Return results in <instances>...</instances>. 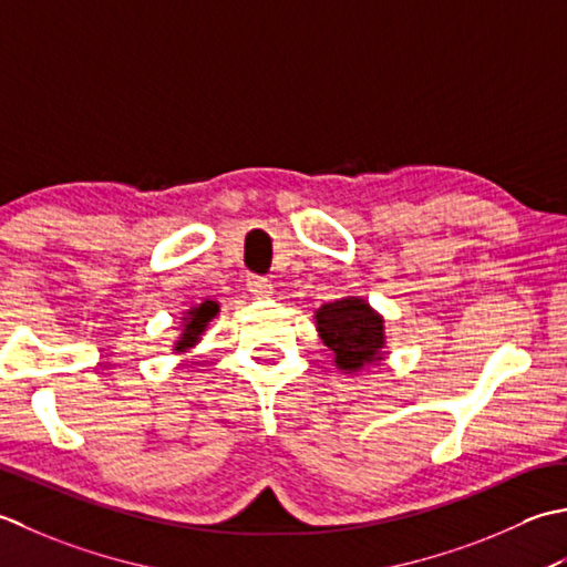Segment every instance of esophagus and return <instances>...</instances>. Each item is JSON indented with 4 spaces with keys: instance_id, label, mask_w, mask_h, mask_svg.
<instances>
[{
    "instance_id": "obj_1",
    "label": "esophagus",
    "mask_w": 567,
    "mask_h": 567,
    "mask_svg": "<svg viewBox=\"0 0 567 567\" xmlns=\"http://www.w3.org/2000/svg\"><path fill=\"white\" fill-rule=\"evenodd\" d=\"M247 288L254 298H269L274 293V286L269 279H264V276H249L247 279Z\"/></svg>"
}]
</instances>
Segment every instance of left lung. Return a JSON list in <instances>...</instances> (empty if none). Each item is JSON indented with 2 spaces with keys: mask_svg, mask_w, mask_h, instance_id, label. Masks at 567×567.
<instances>
[{
  "mask_svg": "<svg viewBox=\"0 0 567 567\" xmlns=\"http://www.w3.org/2000/svg\"><path fill=\"white\" fill-rule=\"evenodd\" d=\"M316 328L328 344L334 367L344 374L362 372L386 357L384 318L360 296H344L316 310Z\"/></svg>",
  "mask_w": 567,
  "mask_h": 567,
  "instance_id": "obj_1",
  "label": "left lung"
}]
</instances>
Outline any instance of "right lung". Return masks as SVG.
Masks as SVG:
<instances>
[{
    "instance_id": "add662e5",
    "label": "right lung",
    "mask_w": 567,
    "mask_h": 567,
    "mask_svg": "<svg viewBox=\"0 0 567 567\" xmlns=\"http://www.w3.org/2000/svg\"><path fill=\"white\" fill-rule=\"evenodd\" d=\"M217 313H219V303H217V300H203V303H198V306H193L190 310H186V313H183V318H181L183 326L178 328V330H181L178 340L173 342V352H178V354L190 352V350L195 348V344L200 342L203 332L207 330V326H210V320H213Z\"/></svg>"
}]
</instances>
